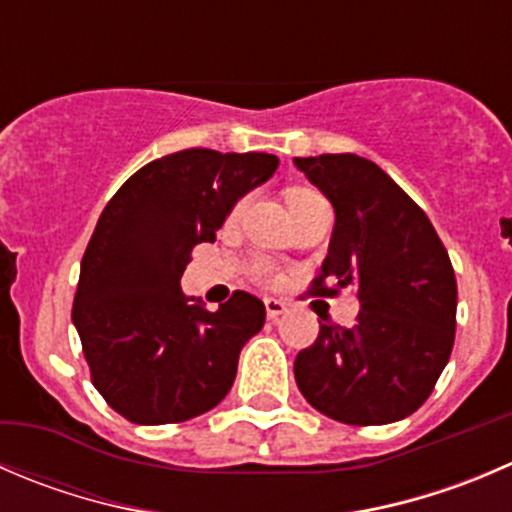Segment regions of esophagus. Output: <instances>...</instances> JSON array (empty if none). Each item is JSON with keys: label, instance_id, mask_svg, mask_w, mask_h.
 <instances>
[{"label": "esophagus", "instance_id": "obj_1", "mask_svg": "<svg viewBox=\"0 0 512 512\" xmlns=\"http://www.w3.org/2000/svg\"><path fill=\"white\" fill-rule=\"evenodd\" d=\"M265 310H267V317H270V320H277V317L285 315V312H287V302L277 300V297H267Z\"/></svg>", "mask_w": 512, "mask_h": 512}]
</instances>
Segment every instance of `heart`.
Masks as SVG:
<instances>
[{
	"label": "heart",
	"instance_id": "1",
	"mask_svg": "<svg viewBox=\"0 0 512 512\" xmlns=\"http://www.w3.org/2000/svg\"><path fill=\"white\" fill-rule=\"evenodd\" d=\"M312 197H317V195H315V192H310V190H292L290 195H287V205H297V202L312 200ZM257 275H260L262 280H272L270 267H260V270H257Z\"/></svg>",
	"mask_w": 512,
	"mask_h": 512
}]
</instances>
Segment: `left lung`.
Segmentation results:
<instances>
[{
  "label": "left lung",
  "instance_id": "left-lung-1",
  "mask_svg": "<svg viewBox=\"0 0 512 512\" xmlns=\"http://www.w3.org/2000/svg\"><path fill=\"white\" fill-rule=\"evenodd\" d=\"M295 165L335 210L312 292L352 287L360 300L352 330L322 317L317 340L295 357L297 388L312 408L347 425L408 418L433 393L453 350L458 285L448 250L375 162L345 152L295 157Z\"/></svg>",
  "mask_w": 512,
  "mask_h": 512
}]
</instances>
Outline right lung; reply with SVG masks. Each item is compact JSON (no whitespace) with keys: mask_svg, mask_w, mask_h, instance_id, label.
Segmentation results:
<instances>
[{"mask_svg":"<svg viewBox=\"0 0 512 512\" xmlns=\"http://www.w3.org/2000/svg\"><path fill=\"white\" fill-rule=\"evenodd\" d=\"M277 165L265 152L182 150L137 170L99 215L72 322L94 388L130 423H182L230 393L265 305L237 290L210 312L180 277L192 247L215 240L237 200Z\"/></svg>","mask_w":512,"mask_h":512,"instance_id":"1","label":"right lung"}]
</instances>
